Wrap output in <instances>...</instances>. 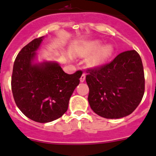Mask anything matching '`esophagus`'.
<instances>
[{
  "label": "esophagus",
  "mask_w": 156,
  "mask_h": 156,
  "mask_svg": "<svg viewBox=\"0 0 156 156\" xmlns=\"http://www.w3.org/2000/svg\"><path fill=\"white\" fill-rule=\"evenodd\" d=\"M85 78H86V75H85L84 73H83L82 75H81V80H80V81H81V82H83V81H85Z\"/></svg>",
  "instance_id": "obj_1"
}]
</instances>
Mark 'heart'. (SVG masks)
<instances>
[{
    "label": "heart",
    "instance_id": "heart-1",
    "mask_svg": "<svg viewBox=\"0 0 156 156\" xmlns=\"http://www.w3.org/2000/svg\"><path fill=\"white\" fill-rule=\"evenodd\" d=\"M100 45H101V43L99 41H91V42L86 44V45H85L82 51H81V55L82 56L90 55V54L96 51L99 48ZM112 51V47L110 46V45H105V46L101 47L95 55H93L90 57L89 60V63L92 66L100 64L111 55Z\"/></svg>",
    "mask_w": 156,
    "mask_h": 156
}]
</instances>
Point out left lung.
Masks as SVG:
<instances>
[{
    "label": "left lung",
    "instance_id": "obj_1",
    "mask_svg": "<svg viewBox=\"0 0 156 156\" xmlns=\"http://www.w3.org/2000/svg\"><path fill=\"white\" fill-rule=\"evenodd\" d=\"M91 109L107 119L132 114L141 101L145 78L141 58L135 50L118 55L112 61L87 69Z\"/></svg>",
    "mask_w": 156,
    "mask_h": 156
}]
</instances>
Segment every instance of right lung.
Returning a JSON list of instances; mask_svg holds the SVG:
<instances>
[{
    "label": "right lung",
    "instance_id": "obj_1",
    "mask_svg": "<svg viewBox=\"0 0 156 156\" xmlns=\"http://www.w3.org/2000/svg\"><path fill=\"white\" fill-rule=\"evenodd\" d=\"M43 37L23 47L13 65L11 87L17 107L35 122H48L64 114L82 71L66 73L57 63L32 64Z\"/></svg>",
    "mask_w": 156,
    "mask_h": 156
}]
</instances>
